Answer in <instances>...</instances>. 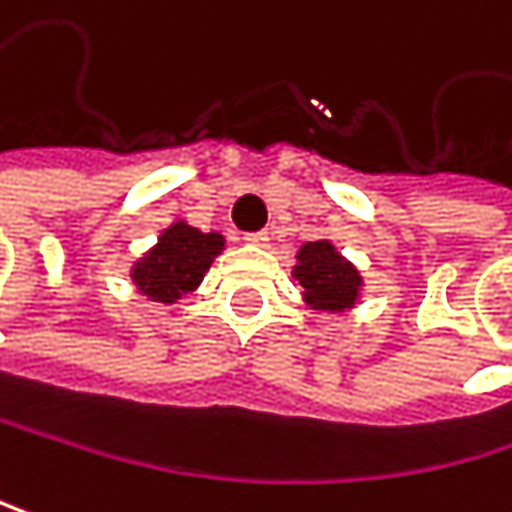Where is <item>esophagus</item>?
Masks as SVG:
<instances>
[{"label":"esophagus","mask_w":512,"mask_h":512,"mask_svg":"<svg viewBox=\"0 0 512 512\" xmlns=\"http://www.w3.org/2000/svg\"><path fill=\"white\" fill-rule=\"evenodd\" d=\"M245 242H248V245H254V248H270V233H267V230L248 233V236H245Z\"/></svg>","instance_id":"34e87169"}]
</instances>
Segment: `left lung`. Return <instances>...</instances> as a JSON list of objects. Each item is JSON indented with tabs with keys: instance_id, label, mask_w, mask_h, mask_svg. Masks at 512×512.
<instances>
[{
	"instance_id": "8db88e82",
	"label": "left lung",
	"mask_w": 512,
	"mask_h": 512,
	"mask_svg": "<svg viewBox=\"0 0 512 512\" xmlns=\"http://www.w3.org/2000/svg\"><path fill=\"white\" fill-rule=\"evenodd\" d=\"M291 276L303 288V306L315 315H348L363 300V273L336 248L333 239L303 242Z\"/></svg>"
}]
</instances>
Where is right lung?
I'll list each match as a JSON object with an SVG mask.
<instances>
[{
	"label": "right lung",
	"instance_id": "1",
	"mask_svg": "<svg viewBox=\"0 0 512 512\" xmlns=\"http://www.w3.org/2000/svg\"><path fill=\"white\" fill-rule=\"evenodd\" d=\"M224 242L227 239L221 230H200L185 218H173L158 233L155 245H149L131 264V285L149 303L161 306L191 297L209 273L212 261L224 251Z\"/></svg>",
	"mask_w": 512,
	"mask_h": 512
}]
</instances>
